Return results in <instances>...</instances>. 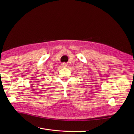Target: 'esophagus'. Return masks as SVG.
Here are the masks:
<instances>
[{
    "instance_id": "obj_1",
    "label": "esophagus",
    "mask_w": 134,
    "mask_h": 134,
    "mask_svg": "<svg viewBox=\"0 0 134 134\" xmlns=\"http://www.w3.org/2000/svg\"><path fill=\"white\" fill-rule=\"evenodd\" d=\"M67 64L66 63H62V66L63 67H67Z\"/></svg>"
}]
</instances>
